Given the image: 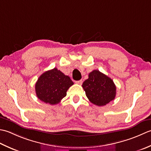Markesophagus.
<instances>
[{
    "label": "esophagus",
    "instance_id": "34e87169",
    "mask_svg": "<svg viewBox=\"0 0 151 151\" xmlns=\"http://www.w3.org/2000/svg\"><path fill=\"white\" fill-rule=\"evenodd\" d=\"M76 83L77 84H79V85H81V84H82V83H83V81L81 79V80H79V81H76Z\"/></svg>",
    "mask_w": 151,
    "mask_h": 151
}]
</instances>
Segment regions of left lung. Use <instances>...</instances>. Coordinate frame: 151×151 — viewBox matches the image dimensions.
<instances>
[{
    "label": "left lung",
    "instance_id": "1",
    "mask_svg": "<svg viewBox=\"0 0 151 151\" xmlns=\"http://www.w3.org/2000/svg\"><path fill=\"white\" fill-rule=\"evenodd\" d=\"M86 96L94 105L104 106L115 99L116 86L108 76L94 70L82 85Z\"/></svg>",
    "mask_w": 151,
    "mask_h": 151
}]
</instances>
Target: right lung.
<instances>
[{"label":"right lung","mask_w":151,"mask_h":151,"mask_svg":"<svg viewBox=\"0 0 151 151\" xmlns=\"http://www.w3.org/2000/svg\"><path fill=\"white\" fill-rule=\"evenodd\" d=\"M73 82L56 68L43 73L35 85L36 96L46 104L55 105L66 96Z\"/></svg>","instance_id":"add662e5"}]
</instances>
